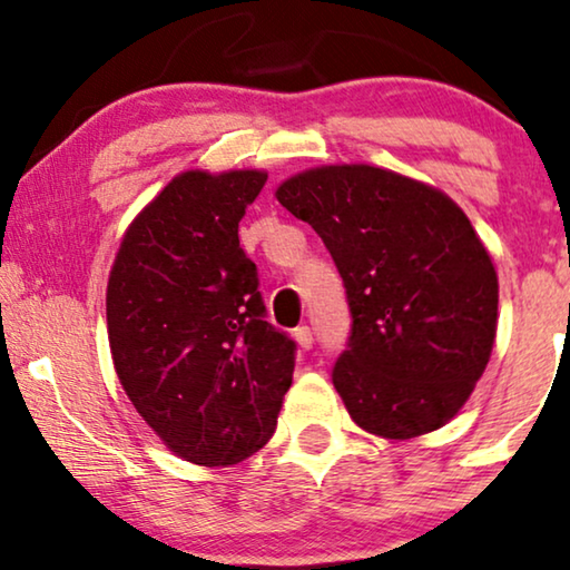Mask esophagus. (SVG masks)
<instances>
[{
  "label": "esophagus",
  "mask_w": 570,
  "mask_h": 570,
  "mask_svg": "<svg viewBox=\"0 0 570 570\" xmlns=\"http://www.w3.org/2000/svg\"><path fill=\"white\" fill-rule=\"evenodd\" d=\"M293 340H295V343H298L301 351H308L314 345V335H312V330H308V327H295L293 330Z\"/></svg>",
  "instance_id": "esophagus-1"
}]
</instances>
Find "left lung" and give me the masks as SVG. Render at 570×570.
Segmentation results:
<instances>
[{
	"mask_svg": "<svg viewBox=\"0 0 570 570\" xmlns=\"http://www.w3.org/2000/svg\"><path fill=\"white\" fill-rule=\"evenodd\" d=\"M335 258L353 316L332 368L361 430L430 434L458 416L490 364L498 272L445 190L372 165H320L275 190Z\"/></svg>",
	"mask_w": 570,
	"mask_h": 570,
	"instance_id": "obj_1",
	"label": "left lung"
}]
</instances>
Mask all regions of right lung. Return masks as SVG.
Returning a JSON list of instances; mask_svg holds the SVG:
<instances>
[{
  "label": "right lung",
  "instance_id": "right-lung-1",
  "mask_svg": "<svg viewBox=\"0 0 570 570\" xmlns=\"http://www.w3.org/2000/svg\"><path fill=\"white\" fill-rule=\"evenodd\" d=\"M264 169L196 167L136 214L107 283L112 364L132 409L177 458L233 465L267 445L295 343L264 322L238 222Z\"/></svg>",
  "mask_w": 570,
  "mask_h": 570
}]
</instances>
